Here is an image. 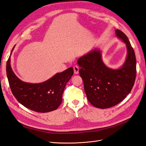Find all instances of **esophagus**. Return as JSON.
<instances>
[{
  "label": "esophagus",
  "instance_id": "esophagus-1",
  "mask_svg": "<svg viewBox=\"0 0 146 146\" xmlns=\"http://www.w3.org/2000/svg\"><path fill=\"white\" fill-rule=\"evenodd\" d=\"M74 74H78L79 68L77 66H74Z\"/></svg>",
  "mask_w": 146,
  "mask_h": 146
}]
</instances>
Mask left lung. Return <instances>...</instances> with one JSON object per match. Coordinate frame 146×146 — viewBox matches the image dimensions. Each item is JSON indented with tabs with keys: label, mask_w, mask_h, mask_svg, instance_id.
<instances>
[{
	"label": "left lung",
	"mask_w": 146,
	"mask_h": 146,
	"mask_svg": "<svg viewBox=\"0 0 146 146\" xmlns=\"http://www.w3.org/2000/svg\"><path fill=\"white\" fill-rule=\"evenodd\" d=\"M117 37L125 42L127 55L120 69H110L104 63L101 52L96 48L77 60L80 76L84 84L87 99L99 108H108L118 104L131 92L136 76L135 52L127 36L116 30Z\"/></svg>",
	"instance_id": "left-lung-1"
}]
</instances>
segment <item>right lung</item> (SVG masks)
Returning <instances> with one entry per match:
<instances>
[{
    "label": "right lung",
    "mask_w": 146,
    "mask_h": 146,
    "mask_svg": "<svg viewBox=\"0 0 146 146\" xmlns=\"http://www.w3.org/2000/svg\"><path fill=\"white\" fill-rule=\"evenodd\" d=\"M6 69L13 96L24 107L38 113H47L58 108L62 102V96L66 83L74 74V69L71 67L62 72L56 74L42 83L24 82L13 71L10 56L7 61Z\"/></svg>",
    "instance_id": "1"
}]
</instances>
